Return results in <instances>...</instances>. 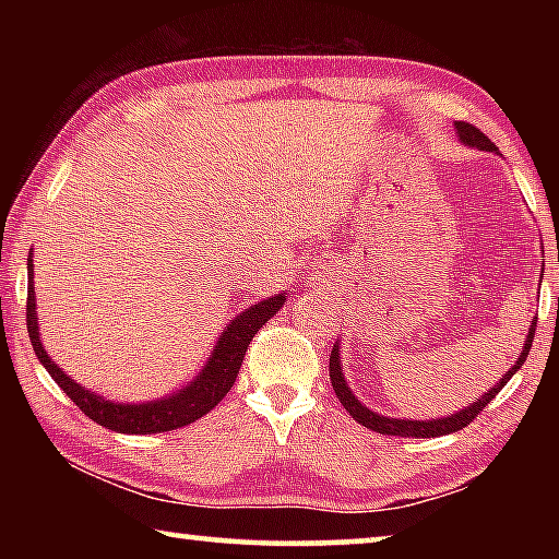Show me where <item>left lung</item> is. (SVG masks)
Here are the masks:
<instances>
[{
    "instance_id": "obj_1",
    "label": "left lung",
    "mask_w": 559,
    "mask_h": 559,
    "mask_svg": "<svg viewBox=\"0 0 559 559\" xmlns=\"http://www.w3.org/2000/svg\"><path fill=\"white\" fill-rule=\"evenodd\" d=\"M456 130H459V138L463 140L466 145H473L478 150H488V153H496V145L490 143V140L480 132L476 126H471V122H456ZM535 328H537V320H533V325H530V333L525 337V347L520 357L515 359V365L510 367V370L500 377V382L496 386H490V392H486L480 396L478 402H473L466 409H461L451 416H443V419H433V421H406V419H390V416H382L377 412H370L367 406L359 404L355 400V394L349 392V386L343 377V370H340V349L337 345L333 347V353H330V382H333V390L337 394V400L343 402L345 409L349 412L355 421L362 424V427L372 429L377 433H386V437H412V439H433V437H443V433H453L463 427H468V424L476 419V416L484 412V406H488L490 402L496 400V394L503 390L508 384L510 377H513L520 367H523L525 357L530 353V347H533V340H535Z\"/></svg>"
}]
</instances>
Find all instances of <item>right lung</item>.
Masks as SVG:
<instances>
[{
  "label": "right lung",
  "instance_id": "add662e5",
  "mask_svg": "<svg viewBox=\"0 0 559 559\" xmlns=\"http://www.w3.org/2000/svg\"><path fill=\"white\" fill-rule=\"evenodd\" d=\"M29 269V290H26V330H29L34 353L39 357V362L46 367V372L53 377V382L69 394V400L79 409L93 419L100 427L118 433H159V431H173L179 427H187L212 412L219 404L226 392L231 390L236 382V374L241 370V359L249 349L253 335L259 333L266 320L276 316V310L286 302V296H278L261 300L259 306L246 308L243 313L231 320V325L224 330V335L216 343V349L206 362L200 377L187 386V390L177 392L173 396H165L159 402H145V404H116L103 400V396L83 390L79 382H73L71 377L61 372V367L51 362V357L46 355L39 340V325H36V306H34V269L32 259L26 263Z\"/></svg>",
  "mask_w": 559,
  "mask_h": 559
}]
</instances>
